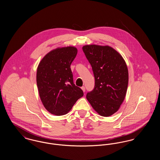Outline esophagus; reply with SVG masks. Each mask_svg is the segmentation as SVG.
Returning <instances> with one entry per match:
<instances>
[{"label":"esophagus","mask_w":160,"mask_h":160,"mask_svg":"<svg viewBox=\"0 0 160 160\" xmlns=\"http://www.w3.org/2000/svg\"><path fill=\"white\" fill-rule=\"evenodd\" d=\"M81 89H82V91H83V92H85V88H84V86H82V87L81 88Z\"/></svg>","instance_id":"1"}]
</instances>
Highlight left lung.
Instances as JSON below:
<instances>
[{"label":"left lung","mask_w":160,"mask_h":160,"mask_svg":"<svg viewBox=\"0 0 160 160\" xmlns=\"http://www.w3.org/2000/svg\"><path fill=\"white\" fill-rule=\"evenodd\" d=\"M91 65L95 88L86 98L101 116L108 117L119 109L125 98L128 70L121 54L112 47L96 44L82 48Z\"/></svg>","instance_id":"obj_1"}]
</instances>
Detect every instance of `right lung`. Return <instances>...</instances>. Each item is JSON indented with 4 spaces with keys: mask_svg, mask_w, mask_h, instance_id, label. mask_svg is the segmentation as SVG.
Instances as JSON below:
<instances>
[{
    "mask_svg": "<svg viewBox=\"0 0 160 160\" xmlns=\"http://www.w3.org/2000/svg\"><path fill=\"white\" fill-rule=\"evenodd\" d=\"M77 53L76 47H58L46 54L40 61L37 83L40 99L51 114L68 113L83 92L73 82L71 64Z\"/></svg>",
    "mask_w": 160,
    "mask_h": 160,
    "instance_id": "obj_1",
    "label": "right lung"
}]
</instances>
